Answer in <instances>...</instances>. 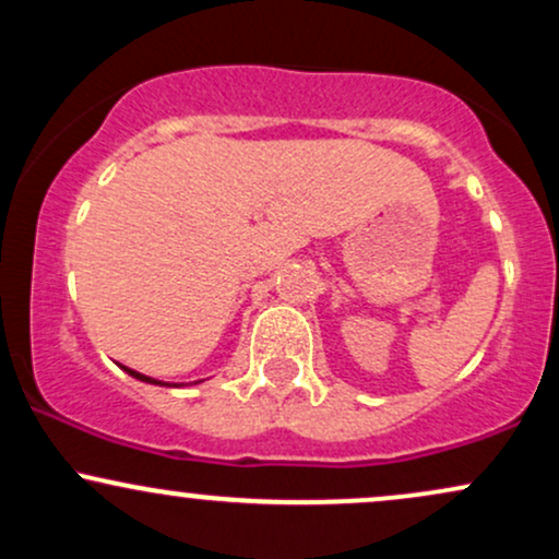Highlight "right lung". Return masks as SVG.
<instances>
[{"mask_svg": "<svg viewBox=\"0 0 559 559\" xmlns=\"http://www.w3.org/2000/svg\"><path fill=\"white\" fill-rule=\"evenodd\" d=\"M120 368L126 370L128 376H133V378H139V381H144V383H159V386H170V383H163V381H157V378H150V376H141V373H136V370H131V368H126V365H120ZM173 386H178V383H173Z\"/></svg>", "mask_w": 559, "mask_h": 559, "instance_id": "obj_1", "label": "right lung"}]
</instances>
